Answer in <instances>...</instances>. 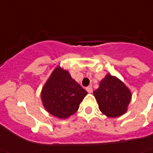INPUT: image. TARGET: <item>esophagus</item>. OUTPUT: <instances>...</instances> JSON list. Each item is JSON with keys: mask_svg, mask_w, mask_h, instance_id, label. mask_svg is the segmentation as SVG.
I'll return each instance as SVG.
<instances>
[{"mask_svg": "<svg viewBox=\"0 0 153 153\" xmlns=\"http://www.w3.org/2000/svg\"><path fill=\"white\" fill-rule=\"evenodd\" d=\"M86 90L88 93H92V88L91 86H88L86 87Z\"/></svg>", "mask_w": 153, "mask_h": 153, "instance_id": "1", "label": "esophagus"}]
</instances>
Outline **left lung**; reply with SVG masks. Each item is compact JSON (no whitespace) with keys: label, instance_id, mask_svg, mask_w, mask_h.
Here are the masks:
<instances>
[{"label":"left lung","instance_id":"left-lung-1","mask_svg":"<svg viewBox=\"0 0 153 153\" xmlns=\"http://www.w3.org/2000/svg\"><path fill=\"white\" fill-rule=\"evenodd\" d=\"M102 114L111 118L118 117L128 111L131 100V92L117 77L107 74L93 92Z\"/></svg>","mask_w":153,"mask_h":153}]
</instances>
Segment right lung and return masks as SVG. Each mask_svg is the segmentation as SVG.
<instances>
[{
  "label": "right lung",
  "mask_w": 153,
  "mask_h": 153,
  "mask_svg": "<svg viewBox=\"0 0 153 153\" xmlns=\"http://www.w3.org/2000/svg\"><path fill=\"white\" fill-rule=\"evenodd\" d=\"M87 94V91L71 78L69 71L57 66L43 85L40 96L49 114L59 119H67L78 111Z\"/></svg>",
  "instance_id": "right-lung-1"
}]
</instances>
